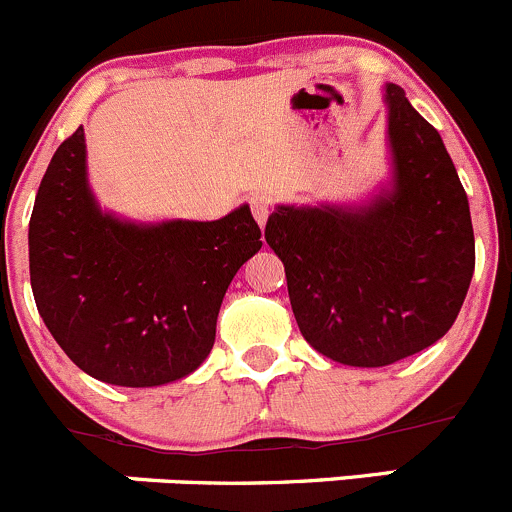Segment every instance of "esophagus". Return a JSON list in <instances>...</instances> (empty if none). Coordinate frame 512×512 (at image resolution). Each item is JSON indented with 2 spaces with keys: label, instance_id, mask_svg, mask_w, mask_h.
I'll return each mask as SVG.
<instances>
[{
  "label": "esophagus",
  "instance_id": "34e87169",
  "mask_svg": "<svg viewBox=\"0 0 512 512\" xmlns=\"http://www.w3.org/2000/svg\"><path fill=\"white\" fill-rule=\"evenodd\" d=\"M249 206H251V214H254V219L258 221V226L266 224L268 214H271V209H273V201L268 199L266 194H254L249 199Z\"/></svg>",
  "mask_w": 512,
  "mask_h": 512
}]
</instances>
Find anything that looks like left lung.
I'll return each instance as SVG.
<instances>
[{"label": "left lung", "instance_id": "8db88e82", "mask_svg": "<svg viewBox=\"0 0 512 512\" xmlns=\"http://www.w3.org/2000/svg\"><path fill=\"white\" fill-rule=\"evenodd\" d=\"M396 191L361 214L281 206L266 241L303 338L346 366H391L458 318L475 268L468 196L440 134L386 86Z\"/></svg>", "mask_w": 512, "mask_h": 512}]
</instances>
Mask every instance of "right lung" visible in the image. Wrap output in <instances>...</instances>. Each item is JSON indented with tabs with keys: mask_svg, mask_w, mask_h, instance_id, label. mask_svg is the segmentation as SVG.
Segmentation results:
<instances>
[{
	"mask_svg": "<svg viewBox=\"0 0 512 512\" xmlns=\"http://www.w3.org/2000/svg\"><path fill=\"white\" fill-rule=\"evenodd\" d=\"M84 129L62 141L29 221L34 301L89 376L129 388L201 366L231 278L261 249L249 206L219 221L121 224L86 186Z\"/></svg>",
	"mask_w": 512,
	"mask_h": 512,
	"instance_id": "1",
	"label": "right lung"
}]
</instances>
